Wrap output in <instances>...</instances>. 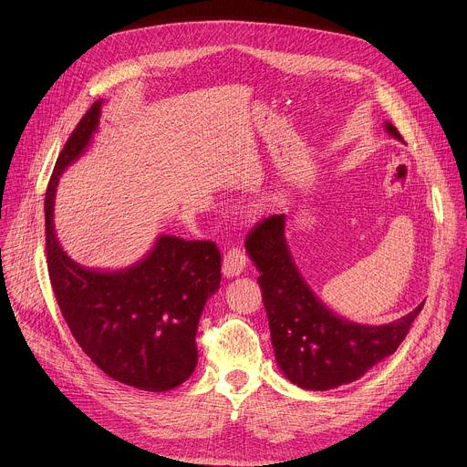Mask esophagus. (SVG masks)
<instances>
[{"instance_id":"34e87169","label":"esophagus","mask_w":467,"mask_h":467,"mask_svg":"<svg viewBox=\"0 0 467 467\" xmlns=\"http://www.w3.org/2000/svg\"><path fill=\"white\" fill-rule=\"evenodd\" d=\"M247 265V256L242 249L238 247H233L225 253L223 256V264H222V272H223V277L227 279H233L236 275H240Z\"/></svg>"}]
</instances>
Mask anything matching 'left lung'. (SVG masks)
<instances>
[{
	"instance_id": "obj_1",
	"label": "left lung",
	"mask_w": 467,
	"mask_h": 467,
	"mask_svg": "<svg viewBox=\"0 0 467 467\" xmlns=\"http://www.w3.org/2000/svg\"><path fill=\"white\" fill-rule=\"evenodd\" d=\"M399 142L403 137L384 121ZM286 216L262 220L245 238V251L260 274L272 346L283 375L303 389L325 391L360 379L393 355L425 301L386 325H362L327 308L299 274L285 236Z\"/></svg>"
}]
</instances>
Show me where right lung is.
I'll use <instances>...</instances> for the list:
<instances>
[{
    "label": "right lung",
    "mask_w": 467,
    "mask_h": 467,
    "mask_svg": "<svg viewBox=\"0 0 467 467\" xmlns=\"http://www.w3.org/2000/svg\"><path fill=\"white\" fill-rule=\"evenodd\" d=\"M96 101L62 148L46 192V253L51 286L74 338L109 377L144 391H168L197 366L195 332L222 281L214 242L161 234L139 262L121 270L85 268L55 234L58 177L90 146L99 127Z\"/></svg>",
    "instance_id": "1"
}]
</instances>
